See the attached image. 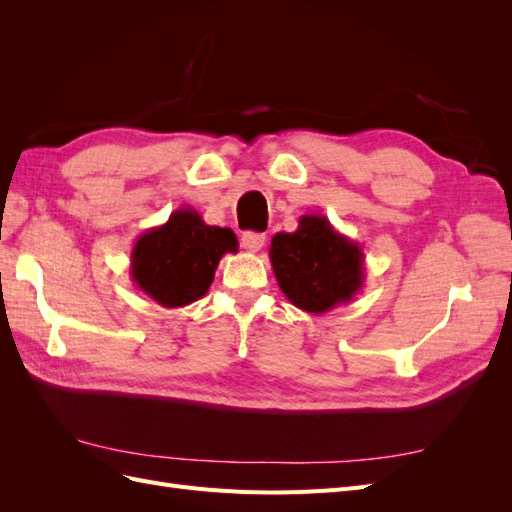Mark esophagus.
<instances>
[{"mask_svg":"<svg viewBox=\"0 0 512 512\" xmlns=\"http://www.w3.org/2000/svg\"><path fill=\"white\" fill-rule=\"evenodd\" d=\"M265 241H267V237L262 235V232H243V237H241V245L247 252H258L260 247L265 245Z\"/></svg>","mask_w":512,"mask_h":512,"instance_id":"34e87169","label":"esophagus"}]
</instances>
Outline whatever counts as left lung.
Masks as SVG:
<instances>
[{"label":"left lung","instance_id":"obj_1","mask_svg":"<svg viewBox=\"0 0 512 512\" xmlns=\"http://www.w3.org/2000/svg\"><path fill=\"white\" fill-rule=\"evenodd\" d=\"M269 258L286 299L314 316L350 303L365 284L361 245L324 215H303L294 232H277Z\"/></svg>","mask_w":512,"mask_h":512}]
</instances>
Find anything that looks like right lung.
<instances>
[{
	"mask_svg": "<svg viewBox=\"0 0 512 512\" xmlns=\"http://www.w3.org/2000/svg\"><path fill=\"white\" fill-rule=\"evenodd\" d=\"M237 247L230 228L209 226L196 209L183 207L136 239L130 277L158 305L185 307L205 297L222 256Z\"/></svg>",
	"mask_w": 512,
	"mask_h": 512,
	"instance_id": "add662e5",
	"label": "right lung"
}]
</instances>
